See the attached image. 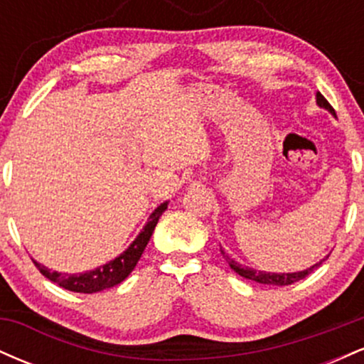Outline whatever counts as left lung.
Wrapping results in <instances>:
<instances>
[{
	"mask_svg": "<svg viewBox=\"0 0 364 364\" xmlns=\"http://www.w3.org/2000/svg\"><path fill=\"white\" fill-rule=\"evenodd\" d=\"M316 102H318L320 107H325V109H328L333 116H336V111H333V107L330 106L327 99H325L323 95L320 94V92H318V94H316ZM220 253H223V257L225 258V262L229 263V267H231V269L235 270L236 274H240L241 277L250 279V281H255V282H258V284H267V286H289V284H292V282L301 281V279L306 277L308 274H311L313 270L316 269V267H320L321 262H323L325 258H328V257H325L323 260L318 262V263H315V265L310 267V269L303 270V272L272 274V272H263V270H255V269H250V267H246V265H241L240 262L232 260V258L229 257V255L225 253L223 248H220Z\"/></svg>",
	"mask_w": 364,
	"mask_h": 364,
	"instance_id": "1",
	"label": "left lung"
}]
</instances>
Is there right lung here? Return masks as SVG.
Here are the masks:
<instances>
[{
	"label": "right lung",
	"mask_w": 364,
	"mask_h": 364,
	"mask_svg": "<svg viewBox=\"0 0 364 364\" xmlns=\"http://www.w3.org/2000/svg\"><path fill=\"white\" fill-rule=\"evenodd\" d=\"M168 208V202L161 203L156 210L150 215L149 223L145 224V228L141 229V232L136 236V240L128 246L127 252H123L118 258L111 260L106 265L97 267V269L90 270L85 274H60V272H51V270L46 269L41 263H36L37 270L48 277L49 281L63 287V289H68L73 292H83V294H92V292H101L109 289V287L118 286L119 282H123L124 279L132 274V270L135 269L136 262L140 260L141 253H144L145 246H147L150 236H152L154 229L159 223V217L162 215V212Z\"/></svg>",
	"instance_id": "add662e5"
}]
</instances>
